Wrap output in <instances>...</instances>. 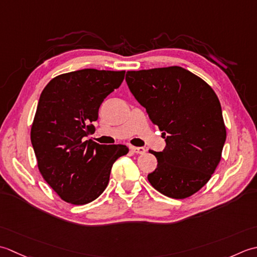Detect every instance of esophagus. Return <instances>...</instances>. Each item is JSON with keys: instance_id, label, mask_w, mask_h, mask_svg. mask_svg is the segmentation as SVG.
Masks as SVG:
<instances>
[{"instance_id": "1", "label": "esophagus", "mask_w": 257, "mask_h": 257, "mask_svg": "<svg viewBox=\"0 0 257 257\" xmlns=\"http://www.w3.org/2000/svg\"><path fill=\"white\" fill-rule=\"evenodd\" d=\"M131 151L135 154H144L146 150L144 148H136V146H132V148H131Z\"/></svg>"}]
</instances>
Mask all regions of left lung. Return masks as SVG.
<instances>
[{
	"label": "left lung",
	"mask_w": 257,
	"mask_h": 257,
	"mask_svg": "<svg viewBox=\"0 0 257 257\" xmlns=\"http://www.w3.org/2000/svg\"><path fill=\"white\" fill-rule=\"evenodd\" d=\"M125 80L165 138L163 152L150 151L158 159L151 185L172 198L195 194L215 172L226 140L215 92L181 66L128 71Z\"/></svg>",
	"instance_id": "8db88e82"
}]
</instances>
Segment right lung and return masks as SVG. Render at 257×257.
Here are the masks:
<instances>
[{"instance_id": "obj_1", "label": "right lung", "mask_w": 257, "mask_h": 257, "mask_svg": "<svg viewBox=\"0 0 257 257\" xmlns=\"http://www.w3.org/2000/svg\"><path fill=\"white\" fill-rule=\"evenodd\" d=\"M125 71L78 70L57 75L41 93L31 142L45 182L63 201L84 205L105 190L114 162L125 145L84 141L94 132L98 108L122 84Z\"/></svg>"}]
</instances>
